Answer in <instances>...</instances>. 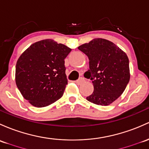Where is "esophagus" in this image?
Wrapping results in <instances>:
<instances>
[{
  "label": "esophagus",
  "mask_w": 149,
  "mask_h": 149,
  "mask_svg": "<svg viewBox=\"0 0 149 149\" xmlns=\"http://www.w3.org/2000/svg\"><path fill=\"white\" fill-rule=\"evenodd\" d=\"M82 82H84V79L83 78H80L79 80L74 81V83H76L77 84H81Z\"/></svg>",
  "instance_id": "obj_1"
}]
</instances>
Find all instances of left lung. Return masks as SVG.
<instances>
[{
  "label": "left lung",
  "instance_id": "8db88e82",
  "mask_svg": "<svg viewBox=\"0 0 149 149\" xmlns=\"http://www.w3.org/2000/svg\"><path fill=\"white\" fill-rule=\"evenodd\" d=\"M89 58V70L84 77L92 81L94 92L87 100L101 106H108L125 90L130 79L127 55L114 43L94 38L78 47Z\"/></svg>",
  "mask_w": 149,
  "mask_h": 149
}]
</instances>
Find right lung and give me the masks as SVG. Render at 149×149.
Listing matches in <instances>:
<instances>
[{"label":"right lung","mask_w":149,"mask_h":149,"mask_svg":"<svg viewBox=\"0 0 149 149\" xmlns=\"http://www.w3.org/2000/svg\"><path fill=\"white\" fill-rule=\"evenodd\" d=\"M71 50L65 45L46 39L32 44L19 57L15 83L30 104L45 107L62 97L68 84L65 59Z\"/></svg>","instance_id":"obj_1"}]
</instances>
